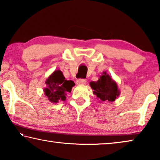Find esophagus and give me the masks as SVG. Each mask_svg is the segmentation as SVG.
<instances>
[{"instance_id":"obj_1","label":"esophagus","mask_w":160,"mask_h":160,"mask_svg":"<svg viewBox=\"0 0 160 160\" xmlns=\"http://www.w3.org/2000/svg\"><path fill=\"white\" fill-rule=\"evenodd\" d=\"M87 82V80L86 79H83V78H78V79L76 80V84L78 85H82V84H84Z\"/></svg>"}]
</instances>
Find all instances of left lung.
Here are the masks:
<instances>
[{"instance_id":"1","label":"left lung","mask_w":160,"mask_h":160,"mask_svg":"<svg viewBox=\"0 0 160 160\" xmlns=\"http://www.w3.org/2000/svg\"><path fill=\"white\" fill-rule=\"evenodd\" d=\"M90 87L94 90L93 94L100 102H113L120 95V90L117 82L107 74L106 71L102 73L97 82H91Z\"/></svg>"}]
</instances>
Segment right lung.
I'll use <instances>...</instances> for the list:
<instances>
[{
	"mask_svg": "<svg viewBox=\"0 0 160 160\" xmlns=\"http://www.w3.org/2000/svg\"><path fill=\"white\" fill-rule=\"evenodd\" d=\"M46 87L44 88V93L48 100L52 103H58L59 101L66 99V94L71 92L75 85L71 80L65 79L61 70H55L45 81Z\"/></svg>",
	"mask_w": 160,
	"mask_h": 160,
	"instance_id": "1",
	"label": "right lung"
}]
</instances>
